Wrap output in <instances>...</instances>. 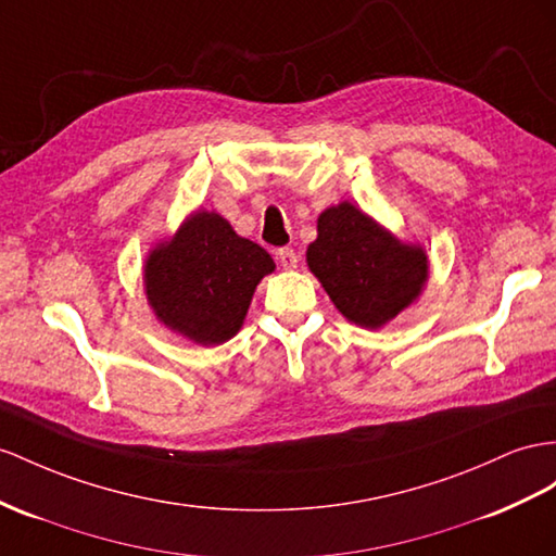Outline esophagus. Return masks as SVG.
<instances>
[{
    "mask_svg": "<svg viewBox=\"0 0 556 556\" xmlns=\"http://www.w3.org/2000/svg\"><path fill=\"white\" fill-rule=\"evenodd\" d=\"M277 261L283 269H295L298 267V253L293 249H279L277 251Z\"/></svg>",
    "mask_w": 556,
    "mask_h": 556,
    "instance_id": "1",
    "label": "esophagus"
}]
</instances>
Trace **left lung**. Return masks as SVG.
Listing matches in <instances>:
<instances>
[{
	"label": "left lung",
	"mask_w": 556,
	"mask_h": 556,
	"mask_svg": "<svg viewBox=\"0 0 556 556\" xmlns=\"http://www.w3.org/2000/svg\"><path fill=\"white\" fill-rule=\"evenodd\" d=\"M307 267L348 321L382 329L422 295L430 261L420 244L392 235L352 202L324 208Z\"/></svg>",
	"instance_id": "left-lung-1"
}]
</instances>
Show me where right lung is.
<instances>
[{
	"instance_id": "right-lung-1",
	"label": "right lung",
	"mask_w": 556,
	"mask_h": 556,
	"mask_svg": "<svg viewBox=\"0 0 556 556\" xmlns=\"http://www.w3.org/2000/svg\"><path fill=\"white\" fill-rule=\"evenodd\" d=\"M275 261L239 237L220 213L197 208L142 263V287L156 321L197 345H223L244 326L255 287Z\"/></svg>"
}]
</instances>
